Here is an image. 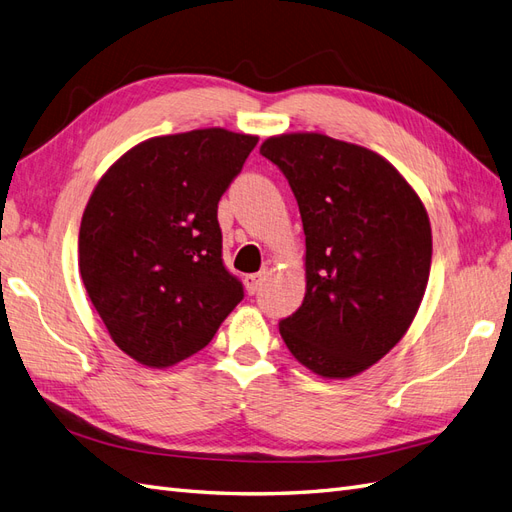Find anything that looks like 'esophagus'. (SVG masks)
<instances>
[{
    "label": "esophagus",
    "mask_w": 512,
    "mask_h": 512,
    "mask_svg": "<svg viewBox=\"0 0 512 512\" xmlns=\"http://www.w3.org/2000/svg\"><path fill=\"white\" fill-rule=\"evenodd\" d=\"M265 278H267V269H262V271H258V273L247 275V278H245V288H247V293L254 295L256 290L262 286V282H265Z\"/></svg>",
    "instance_id": "obj_1"
}]
</instances>
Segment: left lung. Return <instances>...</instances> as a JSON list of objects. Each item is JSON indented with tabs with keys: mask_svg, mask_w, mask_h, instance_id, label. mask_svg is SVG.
I'll return each instance as SVG.
<instances>
[{
	"mask_svg": "<svg viewBox=\"0 0 512 512\" xmlns=\"http://www.w3.org/2000/svg\"><path fill=\"white\" fill-rule=\"evenodd\" d=\"M260 155L288 178L306 234V297L280 334L314 375L355 377L418 314L433 254L424 202L388 159L325 133L271 135Z\"/></svg>",
	"mask_w": 512,
	"mask_h": 512,
	"instance_id": "8db88e82",
	"label": "left lung"
}]
</instances>
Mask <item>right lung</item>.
Segmentation results:
<instances>
[{
  "label": "right lung",
  "mask_w": 512,
  "mask_h": 512,
  "mask_svg": "<svg viewBox=\"0 0 512 512\" xmlns=\"http://www.w3.org/2000/svg\"><path fill=\"white\" fill-rule=\"evenodd\" d=\"M258 135L222 127L129 148L96 183L79 228V273L116 347L170 368L202 351L243 299L222 262L217 204Z\"/></svg>",
  "instance_id": "add662e5"
}]
</instances>
